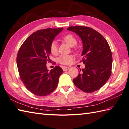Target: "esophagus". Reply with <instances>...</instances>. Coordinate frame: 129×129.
Segmentation results:
<instances>
[{"label":"esophagus","mask_w":129,"mask_h":129,"mask_svg":"<svg viewBox=\"0 0 129 129\" xmlns=\"http://www.w3.org/2000/svg\"><path fill=\"white\" fill-rule=\"evenodd\" d=\"M62 70H63V71H67V70H69V68H70V67H66V66H63V67H62Z\"/></svg>","instance_id":"34e87169"}]
</instances>
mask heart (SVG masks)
Returning <instances> with one entry per match:
<instances>
[{"label": "heart", "mask_w": 129, "mask_h": 129, "mask_svg": "<svg viewBox=\"0 0 129 129\" xmlns=\"http://www.w3.org/2000/svg\"><path fill=\"white\" fill-rule=\"evenodd\" d=\"M62 40L70 46H73V49L75 52H79L80 50V46L78 45L77 39L73 34H67L62 37ZM50 52L53 55H56L58 52L57 44L56 41L54 40L51 43L50 46ZM73 57L72 55H61L57 58V61L61 64L67 65L70 64V63L73 59Z\"/></svg>", "instance_id": "b5f03b06"}]
</instances>
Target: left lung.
Segmentation results:
<instances>
[{"mask_svg":"<svg viewBox=\"0 0 129 129\" xmlns=\"http://www.w3.org/2000/svg\"><path fill=\"white\" fill-rule=\"evenodd\" d=\"M82 40V60L85 68L73 79L78 88L85 92L99 90L109 79L112 73V55L108 42L93 28L86 26L69 27Z\"/></svg>","mask_w":129,"mask_h":129,"instance_id":"left-lung-1","label":"left lung"}]
</instances>
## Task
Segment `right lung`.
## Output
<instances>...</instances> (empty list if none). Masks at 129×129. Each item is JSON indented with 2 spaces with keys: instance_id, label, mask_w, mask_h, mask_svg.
<instances>
[{
  "instance_id": "right-lung-1",
  "label": "right lung",
  "mask_w": 129,
  "mask_h": 129,
  "mask_svg": "<svg viewBox=\"0 0 129 129\" xmlns=\"http://www.w3.org/2000/svg\"><path fill=\"white\" fill-rule=\"evenodd\" d=\"M63 28H46L34 32L21 46L16 61L20 78L30 92L39 96L51 93L57 86L62 69L56 66L50 72V46Z\"/></svg>"
}]
</instances>
